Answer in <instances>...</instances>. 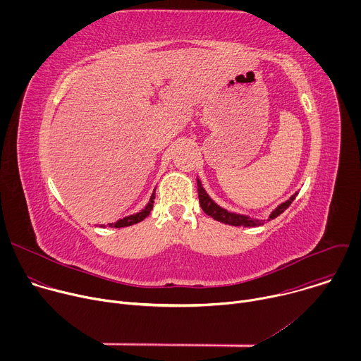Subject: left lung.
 Returning a JSON list of instances; mask_svg holds the SVG:
<instances>
[{
  "instance_id": "obj_1",
  "label": "left lung",
  "mask_w": 361,
  "mask_h": 361,
  "mask_svg": "<svg viewBox=\"0 0 361 361\" xmlns=\"http://www.w3.org/2000/svg\"><path fill=\"white\" fill-rule=\"evenodd\" d=\"M197 191H198V200H200V205L202 212L213 217L214 220L220 221V223H224V224H228V226H235V227H257V226H262L264 224L266 221H270V220H274L276 217H279L281 213L286 212V209L290 207V204L293 202V200L295 198L297 192L294 195H291L286 202L280 204L279 207L270 214V217L267 220H257V219H250L248 216H243V214H235V213H230L224 209H221L220 205H217L210 197L209 194L205 192V190L202 188L201 185V181L197 180Z\"/></svg>"
}]
</instances>
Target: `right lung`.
Instances as JSON below:
<instances>
[{
    "instance_id": "add662e5",
    "label": "right lung",
    "mask_w": 361,
    "mask_h": 361,
    "mask_svg": "<svg viewBox=\"0 0 361 361\" xmlns=\"http://www.w3.org/2000/svg\"><path fill=\"white\" fill-rule=\"evenodd\" d=\"M154 198H156V194L152 192L151 198H149V202L145 205V209H142L140 213H135L133 216H128V217H124L116 223H110L107 224L109 227H116V228H121V227H128V226H133V224H137L140 221H142L148 214L149 212L152 210V204H154ZM101 227H106V226H101Z\"/></svg>"
}]
</instances>
